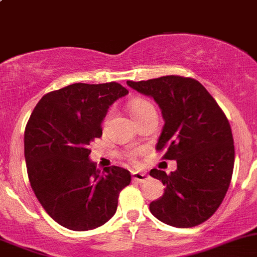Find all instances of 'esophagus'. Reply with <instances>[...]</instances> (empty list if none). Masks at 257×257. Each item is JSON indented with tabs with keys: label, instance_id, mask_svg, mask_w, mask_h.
<instances>
[{
	"label": "esophagus",
	"instance_id": "esophagus-1",
	"mask_svg": "<svg viewBox=\"0 0 257 257\" xmlns=\"http://www.w3.org/2000/svg\"><path fill=\"white\" fill-rule=\"evenodd\" d=\"M132 175H133L134 180L138 181V183H144V181L148 179V174L143 172H133L132 173Z\"/></svg>",
	"mask_w": 257,
	"mask_h": 257
}]
</instances>
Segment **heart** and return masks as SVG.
Instances as JSON below:
<instances>
[{"label":"heart","mask_w":257,"mask_h":257,"mask_svg":"<svg viewBox=\"0 0 257 257\" xmlns=\"http://www.w3.org/2000/svg\"><path fill=\"white\" fill-rule=\"evenodd\" d=\"M152 109H154L153 104L149 100L144 99V98H136V99H133L129 103V112H131L134 119H138L139 116L143 115L144 113L148 112V110ZM138 154L139 150H133V152L129 153V157H131L132 159H134Z\"/></svg>","instance_id":"b5f03b06"}]
</instances>
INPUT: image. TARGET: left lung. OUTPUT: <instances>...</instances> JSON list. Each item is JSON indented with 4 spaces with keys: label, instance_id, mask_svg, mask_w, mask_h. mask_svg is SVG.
Returning <instances> with one entry per match:
<instances>
[{
    "label": "left lung",
    "instance_id": "obj_1",
    "mask_svg": "<svg viewBox=\"0 0 257 257\" xmlns=\"http://www.w3.org/2000/svg\"><path fill=\"white\" fill-rule=\"evenodd\" d=\"M126 84L158 103L165 123L155 148L165 152L163 159L177 160L170 174L150 170L167 186L150 203V212L175 227L200 225L219 208L231 181L235 149L226 115L194 78L165 76Z\"/></svg>",
    "mask_w": 257,
    "mask_h": 257
}]
</instances>
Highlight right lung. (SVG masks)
<instances>
[{
    "label": "right lung",
    "mask_w": 257,
    "mask_h": 257,
    "mask_svg": "<svg viewBox=\"0 0 257 257\" xmlns=\"http://www.w3.org/2000/svg\"><path fill=\"white\" fill-rule=\"evenodd\" d=\"M128 89L116 82L74 83L41 98L25 129V158L32 190L62 226L87 231L115 214L131 173L97 169L89 145L102 137L108 108Z\"/></svg>",
    "instance_id": "obj_1"
}]
</instances>
